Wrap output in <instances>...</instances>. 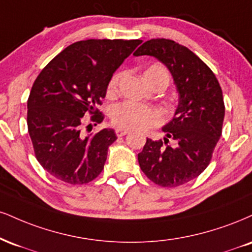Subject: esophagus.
Instances as JSON below:
<instances>
[{
    "label": "esophagus",
    "mask_w": 252,
    "mask_h": 252,
    "mask_svg": "<svg viewBox=\"0 0 252 252\" xmlns=\"http://www.w3.org/2000/svg\"><path fill=\"white\" fill-rule=\"evenodd\" d=\"M128 130L126 129H122V128H117L116 129V135L118 136V137H123V136H126V134H128Z\"/></svg>",
    "instance_id": "1"
}]
</instances>
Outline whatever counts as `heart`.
<instances>
[{"label": "heart", "instance_id": "b5f03b06", "mask_svg": "<svg viewBox=\"0 0 252 252\" xmlns=\"http://www.w3.org/2000/svg\"><path fill=\"white\" fill-rule=\"evenodd\" d=\"M122 75V71H117L110 78L107 88L108 95H114L116 93ZM144 78L148 83L158 80H164L169 83V72L162 64L154 63L145 69ZM110 117L115 126L126 130L147 129L149 126H157L162 121L159 111L136 102H122L116 104L111 109Z\"/></svg>", "mask_w": 252, "mask_h": 252}]
</instances>
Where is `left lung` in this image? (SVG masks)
<instances>
[{"mask_svg":"<svg viewBox=\"0 0 252 252\" xmlns=\"http://www.w3.org/2000/svg\"><path fill=\"white\" fill-rule=\"evenodd\" d=\"M134 55H149L160 61L171 72L178 93L174 117L163 126L164 141L147 138L138 154L139 166L157 186L186 184L207 169L222 135L225 114L222 89L198 56L171 39L144 42Z\"/></svg>","mask_w":252,"mask_h":252,"instance_id":"8db88e82","label":"left lung"}]
</instances>
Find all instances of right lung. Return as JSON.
I'll return each mask as SVG.
<instances>
[{
	"mask_svg": "<svg viewBox=\"0 0 252 252\" xmlns=\"http://www.w3.org/2000/svg\"><path fill=\"white\" fill-rule=\"evenodd\" d=\"M141 39H87L75 42L39 72L28 98L29 136L39 164L57 180L86 184L101 174L113 129L82 134L87 114L101 123L97 109L108 83ZM90 126V124H89Z\"/></svg>",
	"mask_w": 252,
	"mask_h": 252,
	"instance_id": "1",
	"label": "right lung"
}]
</instances>
